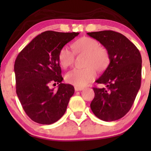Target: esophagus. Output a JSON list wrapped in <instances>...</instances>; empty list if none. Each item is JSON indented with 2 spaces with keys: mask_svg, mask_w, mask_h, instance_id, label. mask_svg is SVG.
Listing matches in <instances>:
<instances>
[{
  "mask_svg": "<svg viewBox=\"0 0 151 151\" xmlns=\"http://www.w3.org/2000/svg\"><path fill=\"white\" fill-rule=\"evenodd\" d=\"M83 87H78V86H75V91H82L83 90Z\"/></svg>",
  "mask_w": 151,
  "mask_h": 151,
  "instance_id": "esophagus-1",
  "label": "esophagus"
}]
</instances>
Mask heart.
Returning <instances> with one entry per match:
<instances>
[{
	"label": "heart",
	"instance_id": "obj_1",
	"mask_svg": "<svg viewBox=\"0 0 151 151\" xmlns=\"http://www.w3.org/2000/svg\"><path fill=\"white\" fill-rule=\"evenodd\" d=\"M73 52L63 47L58 53V62L64 69L71 67L75 62V55H86L84 66L85 68L74 69L68 73L65 80L69 84L78 87L86 85L96 76V70L102 73L109 69L111 58L108 49L96 39L83 36L71 44Z\"/></svg>",
	"mask_w": 151,
	"mask_h": 151
}]
</instances>
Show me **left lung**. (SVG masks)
I'll return each instance as SVG.
<instances>
[{
  "label": "left lung",
  "instance_id": "8db88e82",
  "mask_svg": "<svg viewBox=\"0 0 151 151\" xmlns=\"http://www.w3.org/2000/svg\"><path fill=\"white\" fill-rule=\"evenodd\" d=\"M87 34L108 49L111 58L109 69L96 80L105 87H93L95 97L91 109L103 121L117 120L130 111L141 86V54L120 33L108 30Z\"/></svg>",
  "mask_w": 151,
  "mask_h": 151
}]
</instances>
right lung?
I'll use <instances>...</instances> for the list:
<instances>
[{
  "label": "right lung",
  "instance_id": "obj_1",
  "mask_svg": "<svg viewBox=\"0 0 151 151\" xmlns=\"http://www.w3.org/2000/svg\"><path fill=\"white\" fill-rule=\"evenodd\" d=\"M79 33L46 31L18 53L14 64L16 94L26 114L35 122L51 124L65 114L74 93L71 84L62 83L58 53ZM59 83L58 90L48 87Z\"/></svg>",
  "mask_w": 151,
  "mask_h": 151
}]
</instances>
